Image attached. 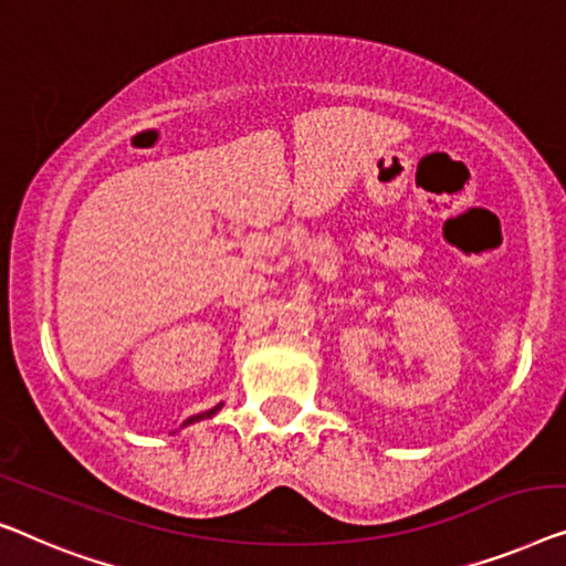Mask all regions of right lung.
Returning <instances> with one entry per match:
<instances>
[{"instance_id": "obj_1", "label": "right lung", "mask_w": 566, "mask_h": 566, "mask_svg": "<svg viewBox=\"0 0 566 566\" xmlns=\"http://www.w3.org/2000/svg\"><path fill=\"white\" fill-rule=\"evenodd\" d=\"M222 408V405H218V408H212V410H207V412H200V416H192V418H187L185 423H181V428H187V426H192V423H197V420H205V418H212L214 412H218Z\"/></svg>"}]
</instances>
